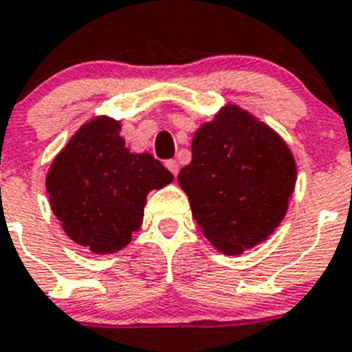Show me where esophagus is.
<instances>
[{"label": "esophagus", "instance_id": "obj_1", "mask_svg": "<svg viewBox=\"0 0 352 352\" xmlns=\"http://www.w3.org/2000/svg\"><path fill=\"white\" fill-rule=\"evenodd\" d=\"M165 167H167V169H169L170 173L174 174V176H178L179 165H178V162H176V160H167V162H165Z\"/></svg>", "mask_w": 352, "mask_h": 352}]
</instances>
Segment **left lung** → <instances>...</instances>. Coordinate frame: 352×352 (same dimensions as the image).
I'll use <instances>...</instances> for the list:
<instances>
[{
	"label": "left lung",
	"mask_w": 352,
	"mask_h": 352,
	"mask_svg": "<svg viewBox=\"0 0 352 352\" xmlns=\"http://www.w3.org/2000/svg\"><path fill=\"white\" fill-rule=\"evenodd\" d=\"M178 183L210 245L241 255L283 223L297 164L277 131L237 104H225L194 133L192 160Z\"/></svg>",
	"instance_id": "obj_1"
}]
</instances>
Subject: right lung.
I'll return each instance as SVG.
<instances>
[{"mask_svg":"<svg viewBox=\"0 0 352 352\" xmlns=\"http://www.w3.org/2000/svg\"><path fill=\"white\" fill-rule=\"evenodd\" d=\"M120 122L98 115L78 127L46 173L54 216L77 245L117 254L140 230L147 194L174 179L149 153H131Z\"/></svg>","mask_w":352,"mask_h":352,"instance_id":"1","label":"right lung"}]
</instances>
